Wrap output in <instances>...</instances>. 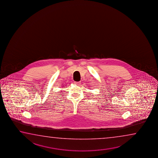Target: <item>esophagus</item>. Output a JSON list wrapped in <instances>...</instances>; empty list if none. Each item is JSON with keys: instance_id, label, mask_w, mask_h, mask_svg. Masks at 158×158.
Here are the masks:
<instances>
[{"instance_id": "1", "label": "esophagus", "mask_w": 158, "mask_h": 158, "mask_svg": "<svg viewBox=\"0 0 158 158\" xmlns=\"http://www.w3.org/2000/svg\"><path fill=\"white\" fill-rule=\"evenodd\" d=\"M80 82H75V84H76V85H79L80 84Z\"/></svg>"}]
</instances>
